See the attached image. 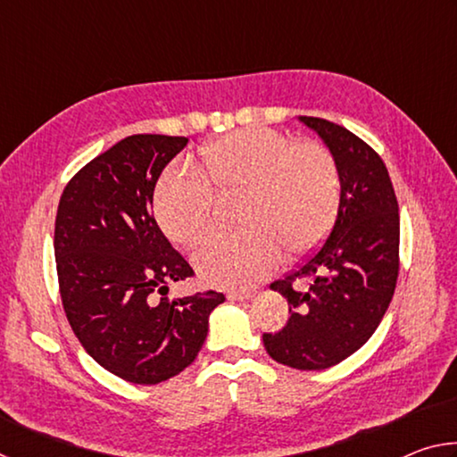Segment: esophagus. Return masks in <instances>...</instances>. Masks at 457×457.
<instances>
[{
	"instance_id": "34e87169",
	"label": "esophagus",
	"mask_w": 457,
	"mask_h": 457,
	"mask_svg": "<svg viewBox=\"0 0 457 457\" xmlns=\"http://www.w3.org/2000/svg\"><path fill=\"white\" fill-rule=\"evenodd\" d=\"M256 290H234L228 292V300H252L256 298Z\"/></svg>"
}]
</instances>
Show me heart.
Segmentation results:
<instances>
[{
	"label": "heart",
	"mask_w": 457,
	"mask_h": 457,
	"mask_svg": "<svg viewBox=\"0 0 457 457\" xmlns=\"http://www.w3.org/2000/svg\"><path fill=\"white\" fill-rule=\"evenodd\" d=\"M239 195L236 226L193 256L201 280L218 288H245L272 272L280 250L298 258L319 247L335 226L340 175L320 143L292 145L268 129L236 130L201 146L187 169L161 175L153 213L163 234L195 247L212 231L213 197Z\"/></svg>",
	"instance_id": "b5f03b06"
}]
</instances>
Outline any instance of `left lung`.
<instances>
[{
    "label": "left lung",
    "mask_w": 457,
    "mask_h": 457,
    "mask_svg": "<svg viewBox=\"0 0 457 457\" xmlns=\"http://www.w3.org/2000/svg\"><path fill=\"white\" fill-rule=\"evenodd\" d=\"M298 122L335 157L340 205L319 252L270 284L288 300L290 319L280 332L264 335V346L286 367L320 370L359 351L391 304L399 274V205L389 171L365 141L324 119ZM296 277H311L312 288L294 291Z\"/></svg>",
    "instance_id": "8db88e82"
}]
</instances>
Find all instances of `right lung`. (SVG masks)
Returning a JSON list of instances; mask_svg holds the SVG:
<instances>
[{
  "label": "right lung",
  "instance_id": "1",
  "mask_svg": "<svg viewBox=\"0 0 457 457\" xmlns=\"http://www.w3.org/2000/svg\"><path fill=\"white\" fill-rule=\"evenodd\" d=\"M185 145V137L122 138L72 177L58 204L54 253L68 322L100 367L135 385L187 369L226 300L213 290L167 298V284L193 270L154 221L153 191Z\"/></svg>",
  "mask_w": 457,
  "mask_h": 457
}]
</instances>
